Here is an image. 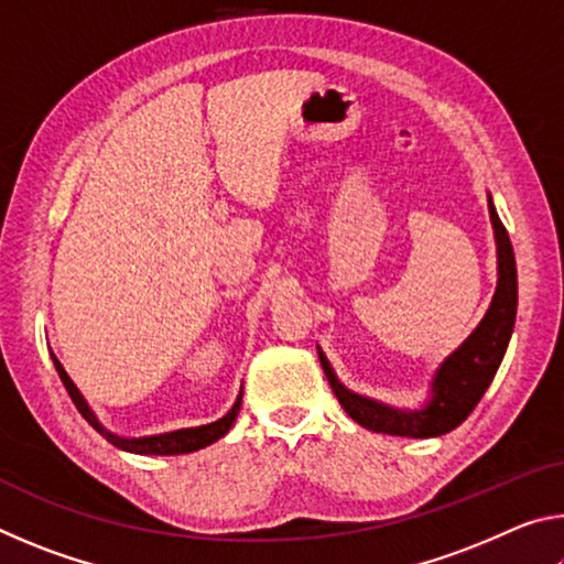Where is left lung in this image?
<instances>
[{
    "instance_id": "left-lung-1",
    "label": "left lung",
    "mask_w": 564,
    "mask_h": 564,
    "mask_svg": "<svg viewBox=\"0 0 564 564\" xmlns=\"http://www.w3.org/2000/svg\"><path fill=\"white\" fill-rule=\"evenodd\" d=\"M488 212L498 248V285L477 328L437 366L431 380V393L420 408H395L380 403L376 398L360 395L338 380L326 352L318 348V358L328 383L343 410L358 425L373 433L400 437H437L455 431L463 420L480 403L485 390L492 383L518 316V269L510 236L505 231L492 196L488 194Z\"/></svg>"
}]
</instances>
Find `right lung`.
<instances>
[{
  "label": "right lung",
  "instance_id": "right-lung-1",
  "mask_svg": "<svg viewBox=\"0 0 564 564\" xmlns=\"http://www.w3.org/2000/svg\"><path fill=\"white\" fill-rule=\"evenodd\" d=\"M52 360H54V368L56 373H59L62 383L66 388V393L74 400V405L79 413L84 415V420L94 427V431L101 433L107 441L119 447V451H127V453H137V455H184V453H196L202 451V447L212 445L216 441H221V437L231 431V425L236 423V415L238 410H241V398H243V388L241 393H238L234 408L228 410L224 417L214 420V423H206V425H196V427H181V431H169V433H159V435H141V437H127V435H117L111 433L109 427L101 425V420L94 413L91 405L87 403V398L82 395V390L74 386V380L66 373L64 366L59 362V358L52 352Z\"/></svg>",
  "mask_w": 564,
  "mask_h": 564
}]
</instances>
